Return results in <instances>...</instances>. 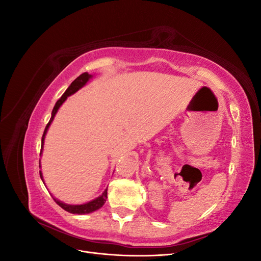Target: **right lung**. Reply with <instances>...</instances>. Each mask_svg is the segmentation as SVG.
Listing matches in <instances>:
<instances>
[{"label": "right lung", "mask_w": 261, "mask_h": 261, "mask_svg": "<svg viewBox=\"0 0 261 261\" xmlns=\"http://www.w3.org/2000/svg\"><path fill=\"white\" fill-rule=\"evenodd\" d=\"M92 78V75L88 74V73H84L82 74L81 76H78L76 80L70 84V86L68 87V88L66 89V91L63 93V96L57 101V103H55L53 110H52V115H51V118L49 123L46 124L45 126V129L43 132V135H42V139H41V151H40V155L42 154V149H43V145H44V138H45V135H46V132H48L50 125L52 123V121L54 120V116L55 114H57V112L59 111L60 107L64 103V101L67 99V97L72 96V94H74L75 92H77L78 90H80L81 88H83V87L89 82V80H91ZM39 168H40V160H39ZM40 177L42 179V181L44 183L43 180V176H42V172L40 171ZM107 198H108V188L106 189V191L102 193L101 196L97 197L96 199H93L89 202H86V203H83V204H67V203H64L60 201L59 199L54 198L53 199L54 201L57 202L59 206L61 208L64 209L65 211L67 212H70V213H74V215H87V213H91L93 211H96L98 209H100L102 206H103L105 202L107 201Z\"/></svg>", "instance_id": "1"}]
</instances>
